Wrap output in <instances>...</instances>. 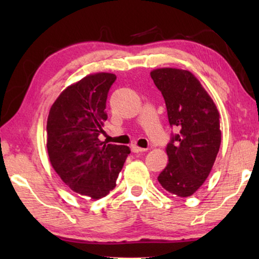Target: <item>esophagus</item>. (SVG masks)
Masks as SVG:
<instances>
[{
	"mask_svg": "<svg viewBox=\"0 0 259 259\" xmlns=\"http://www.w3.org/2000/svg\"><path fill=\"white\" fill-rule=\"evenodd\" d=\"M131 151H133L134 153H143V152H146L147 148H142V147H139V146L134 145L133 147H131Z\"/></svg>",
	"mask_w": 259,
	"mask_h": 259,
	"instance_id": "esophagus-1",
	"label": "esophagus"
}]
</instances>
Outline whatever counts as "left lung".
<instances>
[{
  "label": "left lung",
  "mask_w": 259,
  "mask_h": 259,
  "mask_svg": "<svg viewBox=\"0 0 259 259\" xmlns=\"http://www.w3.org/2000/svg\"><path fill=\"white\" fill-rule=\"evenodd\" d=\"M151 77L163 96L170 125L178 130L165 147L169 161L157 181L171 194L187 198L202 186L216 160L222 142L219 112L190 71L156 68Z\"/></svg>",
  "instance_id": "left-lung-1"
}]
</instances>
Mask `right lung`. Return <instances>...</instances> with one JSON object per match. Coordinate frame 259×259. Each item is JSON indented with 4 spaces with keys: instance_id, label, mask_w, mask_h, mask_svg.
Here are the masks:
<instances>
[{
    "instance_id": "right-lung-1",
    "label": "right lung",
    "mask_w": 259,
    "mask_h": 259,
    "mask_svg": "<svg viewBox=\"0 0 259 259\" xmlns=\"http://www.w3.org/2000/svg\"><path fill=\"white\" fill-rule=\"evenodd\" d=\"M112 73L89 74L68 85L50 108L47 150L57 175L72 191L97 200L115 187L130 148L99 140L107 120Z\"/></svg>"
}]
</instances>
